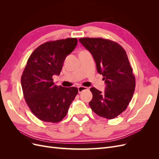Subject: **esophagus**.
I'll return each mask as SVG.
<instances>
[{
    "label": "esophagus",
    "instance_id": "obj_1",
    "mask_svg": "<svg viewBox=\"0 0 159 159\" xmlns=\"http://www.w3.org/2000/svg\"><path fill=\"white\" fill-rule=\"evenodd\" d=\"M78 89V92L81 93V92H82L84 90H86V89H88V88L87 87H85V86H79Z\"/></svg>",
    "mask_w": 159,
    "mask_h": 159
}]
</instances>
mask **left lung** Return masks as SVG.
Returning a JSON list of instances; mask_svg holds the SVG:
<instances>
[{
    "mask_svg": "<svg viewBox=\"0 0 159 159\" xmlns=\"http://www.w3.org/2000/svg\"><path fill=\"white\" fill-rule=\"evenodd\" d=\"M79 41L92 54L98 72L106 84L103 93L90 88L89 106L99 116L111 119L125 110L135 88V78L127 53L118 43L102 38H81Z\"/></svg>",
    "mask_w": 159,
    "mask_h": 159,
    "instance_id": "obj_1",
    "label": "left lung"
}]
</instances>
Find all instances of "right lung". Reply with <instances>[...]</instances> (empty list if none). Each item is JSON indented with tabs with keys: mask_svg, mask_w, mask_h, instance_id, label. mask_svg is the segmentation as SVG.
<instances>
[{
	"mask_svg": "<svg viewBox=\"0 0 159 159\" xmlns=\"http://www.w3.org/2000/svg\"><path fill=\"white\" fill-rule=\"evenodd\" d=\"M77 44L75 38L46 42L36 48L27 61L21 77L24 97L32 113L42 121H61L78 93L75 87L56 85L52 78L60 75L66 56Z\"/></svg>",
	"mask_w": 159,
	"mask_h": 159,
	"instance_id": "obj_1",
	"label": "right lung"
}]
</instances>
